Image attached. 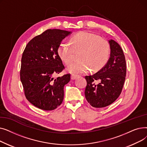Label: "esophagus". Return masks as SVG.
Returning a JSON list of instances; mask_svg holds the SVG:
<instances>
[{
	"label": "esophagus",
	"instance_id": "34e87169",
	"mask_svg": "<svg viewBox=\"0 0 147 147\" xmlns=\"http://www.w3.org/2000/svg\"><path fill=\"white\" fill-rule=\"evenodd\" d=\"M78 76L77 75H75V74H72L71 76V80H75V79H77V78H78Z\"/></svg>",
	"mask_w": 147,
	"mask_h": 147
}]
</instances>
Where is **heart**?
I'll use <instances>...</instances> for the list:
<instances>
[{
	"mask_svg": "<svg viewBox=\"0 0 147 147\" xmlns=\"http://www.w3.org/2000/svg\"><path fill=\"white\" fill-rule=\"evenodd\" d=\"M71 41L73 45L68 43H61L58 53L64 63L69 65L74 60L75 51H82L80 61L69 65L67 70L73 74L85 73L91 68L92 71L102 68L110 58V46L107 40L99 36L87 32L74 35Z\"/></svg>",
	"mask_w": 147,
	"mask_h": 147,
	"instance_id": "obj_1",
	"label": "heart"
}]
</instances>
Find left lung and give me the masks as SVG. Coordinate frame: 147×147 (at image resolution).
<instances>
[{"label":"left lung","mask_w":147,"mask_h":147,"mask_svg":"<svg viewBox=\"0 0 147 147\" xmlns=\"http://www.w3.org/2000/svg\"><path fill=\"white\" fill-rule=\"evenodd\" d=\"M110 56L106 64L95 74L85 76L87 86L84 91L87 101L95 108L111 104L120 95L126 74L124 53L113 39L109 40ZM98 81L99 83H96Z\"/></svg>","instance_id":"obj_1"}]
</instances>
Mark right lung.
Returning <instances> with one entry per match:
<instances>
[{"instance_id": "add662e5", "label": "right lung", "mask_w": 147, "mask_h": 147, "mask_svg": "<svg viewBox=\"0 0 147 147\" xmlns=\"http://www.w3.org/2000/svg\"><path fill=\"white\" fill-rule=\"evenodd\" d=\"M71 32L48 29L31 40L23 52L20 79L28 101L41 110H55L63 102L64 87L70 80L67 74L55 79L64 68L59 46Z\"/></svg>"}]
</instances>
